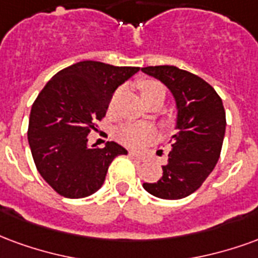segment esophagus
Segmentation results:
<instances>
[{
  "label": "esophagus",
  "instance_id": "esophagus-1",
  "mask_svg": "<svg viewBox=\"0 0 258 258\" xmlns=\"http://www.w3.org/2000/svg\"><path fill=\"white\" fill-rule=\"evenodd\" d=\"M129 158H132L133 161H136V162H144V158L142 155H139L136 152H129Z\"/></svg>",
  "mask_w": 258,
  "mask_h": 258
}]
</instances>
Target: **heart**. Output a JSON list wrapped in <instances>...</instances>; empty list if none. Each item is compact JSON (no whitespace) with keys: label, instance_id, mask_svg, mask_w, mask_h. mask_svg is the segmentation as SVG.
<instances>
[{"label":"heart","instance_id":"heart-1","mask_svg":"<svg viewBox=\"0 0 258 258\" xmlns=\"http://www.w3.org/2000/svg\"><path fill=\"white\" fill-rule=\"evenodd\" d=\"M139 90H140L143 101H146L147 99L152 97V96L157 95H161L165 97V88H163L162 84H159L157 81H140V82H139ZM118 97H119V90L115 92L114 96H112V99H111V108L114 107ZM115 136L122 144H125L127 147L139 148L142 147V146H144V144H147V143L152 142L154 137H155V132L148 126L127 123V125H123V126H121L115 132Z\"/></svg>","mask_w":258,"mask_h":258}]
</instances>
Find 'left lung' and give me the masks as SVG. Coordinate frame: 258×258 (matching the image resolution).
Returning a JSON list of instances; mask_svg holds the SVG:
<instances>
[{"mask_svg":"<svg viewBox=\"0 0 258 258\" xmlns=\"http://www.w3.org/2000/svg\"><path fill=\"white\" fill-rule=\"evenodd\" d=\"M172 92L176 101V129L162 177L143 187L154 197L181 199L202 185L219 161L225 135L221 97L198 75L174 66L143 67Z\"/></svg>","mask_w":258,"mask_h":258,"instance_id":"obj_1","label":"left lung"}]
</instances>
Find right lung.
Listing matches in <instances>:
<instances>
[{"instance_id":"1","label":"right lung","mask_w":258,"mask_h":258,"mask_svg":"<svg viewBox=\"0 0 258 258\" xmlns=\"http://www.w3.org/2000/svg\"><path fill=\"white\" fill-rule=\"evenodd\" d=\"M139 70L85 60L59 71L39 92L30 112L29 144L39 174L61 197L95 194L112 159L127 154L115 142L89 147L88 135L106 115L116 88Z\"/></svg>"}]
</instances>
